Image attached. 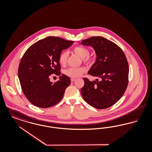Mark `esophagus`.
I'll return each mask as SVG.
<instances>
[{
    "mask_svg": "<svg viewBox=\"0 0 152 152\" xmlns=\"http://www.w3.org/2000/svg\"><path fill=\"white\" fill-rule=\"evenodd\" d=\"M75 80H76L75 78H71V81L72 82H73V81H75Z\"/></svg>",
    "mask_w": 152,
    "mask_h": 152,
    "instance_id": "obj_1",
    "label": "esophagus"
}]
</instances>
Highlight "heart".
<instances>
[{
    "label": "heart",
    "instance_id": "b5f03b06",
    "mask_svg": "<svg viewBox=\"0 0 152 152\" xmlns=\"http://www.w3.org/2000/svg\"><path fill=\"white\" fill-rule=\"evenodd\" d=\"M73 52L83 58V61L86 64H89L92 61V58L89 55V51L87 48L82 46H77L73 50ZM67 52H62L58 58L59 63L61 65H65L67 59ZM86 71V69L83 67L78 68H69L65 71V74L71 77L76 78L81 76Z\"/></svg>",
    "mask_w": 152,
    "mask_h": 152
}]
</instances>
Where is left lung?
Instances as JSON below:
<instances>
[{
  "mask_svg": "<svg viewBox=\"0 0 152 152\" xmlns=\"http://www.w3.org/2000/svg\"><path fill=\"white\" fill-rule=\"evenodd\" d=\"M81 44L94 48L96 61L88 73L100 78V80L93 81L84 78L81 95L95 108H108L121 98L128 86L127 59L120 47L105 37L94 36L83 40Z\"/></svg>",
  "mask_w": 152,
  "mask_h": 152,
  "instance_id": "obj_1",
  "label": "left lung"
}]
</instances>
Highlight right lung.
Returning a JSON list of instances; mask_svg holds the SVG:
<instances>
[{"instance_id":"add662e5","label":"right lung","mask_w":152,"mask_h":152,"mask_svg":"<svg viewBox=\"0 0 152 152\" xmlns=\"http://www.w3.org/2000/svg\"><path fill=\"white\" fill-rule=\"evenodd\" d=\"M73 42L49 36L33 44L23 55L19 65L18 76L23 94L34 105L47 108L62 99L71 80L62 75L58 81L52 83L50 76L60 75L59 56Z\"/></svg>"}]
</instances>
